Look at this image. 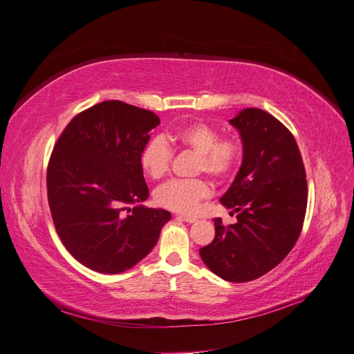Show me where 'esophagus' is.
<instances>
[{
	"mask_svg": "<svg viewBox=\"0 0 354 354\" xmlns=\"http://www.w3.org/2000/svg\"><path fill=\"white\" fill-rule=\"evenodd\" d=\"M178 218H179L180 221L187 222V223H194V222L198 221L195 216H191V215H178Z\"/></svg>",
	"mask_w": 354,
	"mask_h": 354,
	"instance_id": "obj_1",
	"label": "esophagus"
}]
</instances>
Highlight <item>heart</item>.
Returning a JSON list of instances; mask_svg holds the SVG:
<instances>
[{
    "label": "heart",
    "instance_id": "1",
    "mask_svg": "<svg viewBox=\"0 0 354 354\" xmlns=\"http://www.w3.org/2000/svg\"><path fill=\"white\" fill-rule=\"evenodd\" d=\"M169 136L179 148L198 155L195 174L205 172L216 180L230 178L243 158V144L238 136H221L214 125L203 121L178 127ZM172 158L167 140L155 136L140 151L139 165L147 176L158 180L169 174ZM209 195L210 187L205 179H174L158 187L155 201L167 209L192 214Z\"/></svg>",
    "mask_w": 354,
    "mask_h": 354
}]
</instances>
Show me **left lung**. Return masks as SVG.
<instances>
[{
  "label": "left lung",
  "instance_id": "8db88e82",
  "mask_svg": "<svg viewBox=\"0 0 354 354\" xmlns=\"http://www.w3.org/2000/svg\"><path fill=\"white\" fill-rule=\"evenodd\" d=\"M243 142L242 167L222 205L238 222L215 219V239L199 249L205 265L227 281H250L293 249L308 206V180L292 132L269 112L246 108L229 121Z\"/></svg>",
  "mask_w": 354,
  "mask_h": 354
}]
</instances>
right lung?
Instances as JSON below:
<instances>
[{
  "label": "right lung",
  "instance_id": "right-lung-1",
  "mask_svg": "<svg viewBox=\"0 0 354 354\" xmlns=\"http://www.w3.org/2000/svg\"><path fill=\"white\" fill-rule=\"evenodd\" d=\"M158 125L152 111L104 101L75 115L54 145L46 169L54 226L66 250L92 270L131 269L171 219L165 209L128 207L149 196L139 153Z\"/></svg>",
  "mask_w": 354,
  "mask_h": 354
}]
</instances>
